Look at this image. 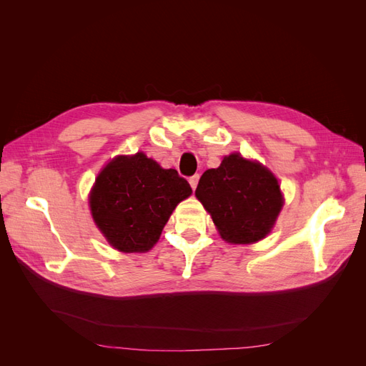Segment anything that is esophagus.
Returning a JSON list of instances; mask_svg holds the SVG:
<instances>
[{
	"label": "esophagus",
	"mask_w": 366,
	"mask_h": 366,
	"mask_svg": "<svg viewBox=\"0 0 366 366\" xmlns=\"http://www.w3.org/2000/svg\"><path fill=\"white\" fill-rule=\"evenodd\" d=\"M198 180H200V175H198V174L192 175L191 179H189V184H191V187H192L194 191H195V187H197V184H198Z\"/></svg>",
	"instance_id": "34e87169"
}]
</instances>
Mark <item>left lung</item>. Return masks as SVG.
Instances as JSON below:
<instances>
[{
    "mask_svg": "<svg viewBox=\"0 0 366 366\" xmlns=\"http://www.w3.org/2000/svg\"><path fill=\"white\" fill-rule=\"evenodd\" d=\"M195 195L212 215L221 237L234 244L269 235L284 203L274 175L239 154H230L217 169H207Z\"/></svg>",
    "mask_w": 366,
    "mask_h": 366,
    "instance_id": "8db88e82",
    "label": "left lung"
}]
</instances>
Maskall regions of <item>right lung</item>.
I'll return each instance as SVG.
<instances>
[{"label":"right lung","mask_w":366,"mask_h":366,"mask_svg":"<svg viewBox=\"0 0 366 366\" xmlns=\"http://www.w3.org/2000/svg\"><path fill=\"white\" fill-rule=\"evenodd\" d=\"M192 194L175 169H163L143 152L120 156L99 174L90 195L92 214L109 244L147 252L156 244L175 206Z\"/></svg>","instance_id":"1"}]
</instances>
